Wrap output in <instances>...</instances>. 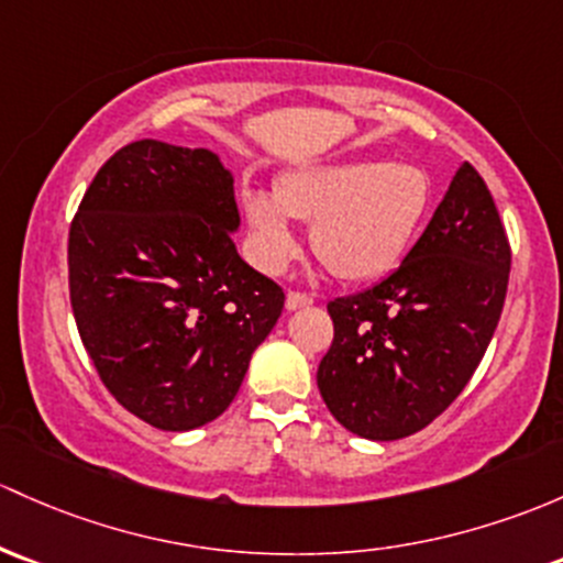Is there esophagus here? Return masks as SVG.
I'll use <instances>...</instances> for the list:
<instances>
[{"label":"esophagus","instance_id":"obj_1","mask_svg":"<svg viewBox=\"0 0 563 563\" xmlns=\"http://www.w3.org/2000/svg\"><path fill=\"white\" fill-rule=\"evenodd\" d=\"M310 305H312V297H307V294H299V291H288L286 297L288 310H299V307H310Z\"/></svg>","mask_w":563,"mask_h":563}]
</instances>
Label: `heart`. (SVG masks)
<instances>
[{"mask_svg": "<svg viewBox=\"0 0 563 563\" xmlns=\"http://www.w3.org/2000/svg\"><path fill=\"white\" fill-rule=\"evenodd\" d=\"M431 205L423 169L410 164H316L283 175L275 194L242 199L256 262L280 272L297 253L294 221L310 223L316 258L345 283L375 280L399 264Z\"/></svg>", "mask_w": 563, "mask_h": 563, "instance_id": "heart-1", "label": "heart"}]
</instances>
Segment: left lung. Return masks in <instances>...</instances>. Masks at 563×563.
<instances>
[{
	"instance_id": "left-lung-1",
	"label": "left lung",
	"mask_w": 563,
	"mask_h": 563,
	"mask_svg": "<svg viewBox=\"0 0 563 563\" xmlns=\"http://www.w3.org/2000/svg\"><path fill=\"white\" fill-rule=\"evenodd\" d=\"M510 258L494 197L464 162L405 262L377 286L329 301L334 340L318 388L331 416L386 442L445 412L494 336Z\"/></svg>"
}]
</instances>
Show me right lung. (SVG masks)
Returning a JSON list of instances; mask_svg holds the SVG:
<instances>
[{"mask_svg": "<svg viewBox=\"0 0 563 563\" xmlns=\"http://www.w3.org/2000/svg\"><path fill=\"white\" fill-rule=\"evenodd\" d=\"M234 177L207 147L140 140L104 162L69 229V301L88 356L132 416L216 421L286 294L240 258Z\"/></svg>", "mask_w": 563, "mask_h": 563, "instance_id": "obj_1", "label": "right lung"}]
</instances>
